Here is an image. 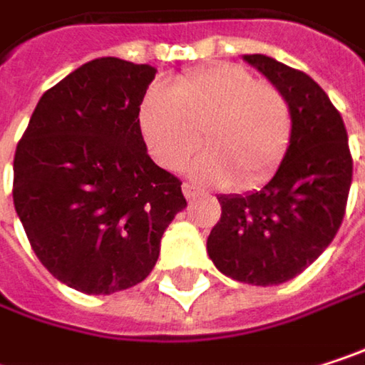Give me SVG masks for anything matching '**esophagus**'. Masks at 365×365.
<instances>
[{
  "label": "esophagus",
  "mask_w": 365,
  "mask_h": 365,
  "mask_svg": "<svg viewBox=\"0 0 365 365\" xmlns=\"http://www.w3.org/2000/svg\"><path fill=\"white\" fill-rule=\"evenodd\" d=\"M182 192L185 198H194V196H198V194H200V190H198L196 185H192V183H183Z\"/></svg>",
  "instance_id": "34e87169"
}]
</instances>
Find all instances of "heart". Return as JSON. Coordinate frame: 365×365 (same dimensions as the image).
<instances>
[{
  "instance_id": "1",
  "label": "heart",
  "mask_w": 365,
  "mask_h": 365,
  "mask_svg": "<svg viewBox=\"0 0 365 365\" xmlns=\"http://www.w3.org/2000/svg\"><path fill=\"white\" fill-rule=\"evenodd\" d=\"M150 154L165 169L190 163L200 182L250 190L264 183L281 165L292 139V110L270 84H257L239 65H217L183 76L171 88L154 86L139 110Z\"/></svg>"
}]
</instances>
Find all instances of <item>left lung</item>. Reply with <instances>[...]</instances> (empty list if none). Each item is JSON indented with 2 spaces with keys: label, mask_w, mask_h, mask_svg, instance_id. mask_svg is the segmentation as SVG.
Listing matches in <instances>:
<instances>
[{
  "label": "left lung",
  "mask_w": 365,
  "mask_h": 365,
  "mask_svg": "<svg viewBox=\"0 0 365 365\" xmlns=\"http://www.w3.org/2000/svg\"><path fill=\"white\" fill-rule=\"evenodd\" d=\"M243 61L287 99L292 139L270 182L217 196L222 217L207 254L226 277L266 287L294 279L326 252L344 217L353 160L344 122L313 78L266 54Z\"/></svg>",
  "instance_id": "left-lung-1"
}]
</instances>
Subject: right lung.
Masks as SVG:
<instances>
[{
    "mask_svg": "<svg viewBox=\"0 0 365 365\" xmlns=\"http://www.w3.org/2000/svg\"><path fill=\"white\" fill-rule=\"evenodd\" d=\"M156 69L115 56L46 91L14 154V209L52 277L91 296L141 283L185 209L150 156L139 108Z\"/></svg>",
    "mask_w": 365,
    "mask_h": 365,
    "instance_id": "add662e5",
    "label": "right lung"
}]
</instances>
